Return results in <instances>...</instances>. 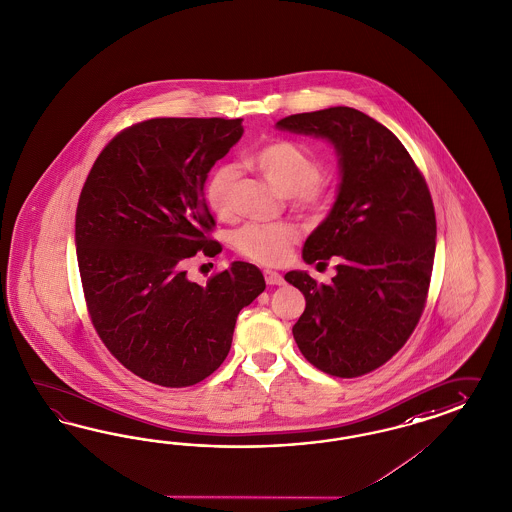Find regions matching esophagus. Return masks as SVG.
<instances>
[{
    "label": "esophagus",
    "mask_w": 512,
    "mask_h": 512,
    "mask_svg": "<svg viewBox=\"0 0 512 512\" xmlns=\"http://www.w3.org/2000/svg\"><path fill=\"white\" fill-rule=\"evenodd\" d=\"M264 279L268 285H283L285 279L276 270H264Z\"/></svg>",
    "instance_id": "esophagus-1"
}]
</instances>
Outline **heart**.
<instances>
[{
	"mask_svg": "<svg viewBox=\"0 0 512 512\" xmlns=\"http://www.w3.org/2000/svg\"><path fill=\"white\" fill-rule=\"evenodd\" d=\"M248 165L281 195L311 212L323 210L328 202L325 189L319 186L323 167L321 161L293 140H272L248 155ZM238 169L233 163L217 165L206 184V202L221 219L234 216L233 189ZM298 240V231L291 223H249L234 236V248L249 261L278 264L287 257Z\"/></svg>",
	"mask_w": 512,
	"mask_h": 512,
	"instance_id": "b5f03b06",
	"label": "heart"
}]
</instances>
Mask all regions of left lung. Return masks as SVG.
<instances>
[{
  "instance_id": "8db88e82",
  "label": "left lung",
  "mask_w": 512,
  "mask_h": 512,
  "mask_svg": "<svg viewBox=\"0 0 512 512\" xmlns=\"http://www.w3.org/2000/svg\"><path fill=\"white\" fill-rule=\"evenodd\" d=\"M276 127L325 139L340 165L336 202L302 249L306 264L332 259L336 276L325 285L306 270L285 274L306 298L296 345L328 375L373 372L402 349L424 310L435 255L430 191L398 137L360 110L302 112Z\"/></svg>"
}]
</instances>
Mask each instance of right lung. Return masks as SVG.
Masks as SVG:
<instances>
[{"label":"right lung","instance_id":"1","mask_svg":"<svg viewBox=\"0 0 512 512\" xmlns=\"http://www.w3.org/2000/svg\"><path fill=\"white\" fill-rule=\"evenodd\" d=\"M244 135L242 118H154L127 127L93 163L78 199L75 246L99 338L129 372L189 387L229 355L236 317L266 287L255 264L234 261L199 285L187 259L221 246L208 172Z\"/></svg>","mask_w":512,"mask_h":512}]
</instances>
